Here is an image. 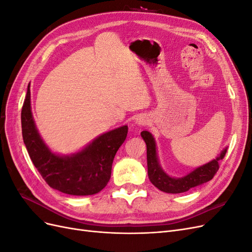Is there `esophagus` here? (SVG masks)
Instances as JSON below:
<instances>
[{
	"label": "esophagus",
	"instance_id": "esophagus-1",
	"mask_svg": "<svg viewBox=\"0 0 252 252\" xmlns=\"http://www.w3.org/2000/svg\"><path fill=\"white\" fill-rule=\"evenodd\" d=\"M147 122H148L147 118H145V117H143V116H139L138 118L135 119V123L138 124V125H141V126L146 125Z\"/></svg>",
	"mask_w": 252,
	"mask_h": 252
}]
</instances>
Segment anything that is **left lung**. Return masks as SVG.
<instances>
[{
  "mask_svg": "<svg viewBox=\"0 0 252 252\" xmlns=\"http://www.w3.org/2000/svg\"><path fill=\"white\" fill-rule=\"evenodd\" d=\"M141 135L147 146V166H148V178L150 182L161 191L167 193H182L188 191L190 188L196 187L204 183L212 180L215 174L219 170V161L223 159L227 148H225L220 155L212 159L211 162L203 166L197 167L193 171L188 173L183 178H172L165 173L162 167L158 164L157 146L154 136L149 131H142Z\"/></svg>",
  "mask_w": 252,
  "mask_h": 252,
  "instance_id": "left-lung-1",
  "label": "left lung"
}]
</instances>
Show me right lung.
<instances>
[{
  "instance_id": "1",
  "label": "right lung",
  "mask_w": 252,
  "mask_h": 252,
  "mask_svg": "<svg viewBox=\"0 0 252 252\" xmlns=\"http://www.w3.org/2000/svg\"><path fill=\"white\" fill-rule=\"evenodd\" d=\"M28 85L21 112L22 134L28 155L47 184L71 195H91L107 185L114 156L124 143L128 127L122 126L101 134L81 151L58 156L50 151L37 132L30 106Z\"/></svg>"
}]
</instances>
